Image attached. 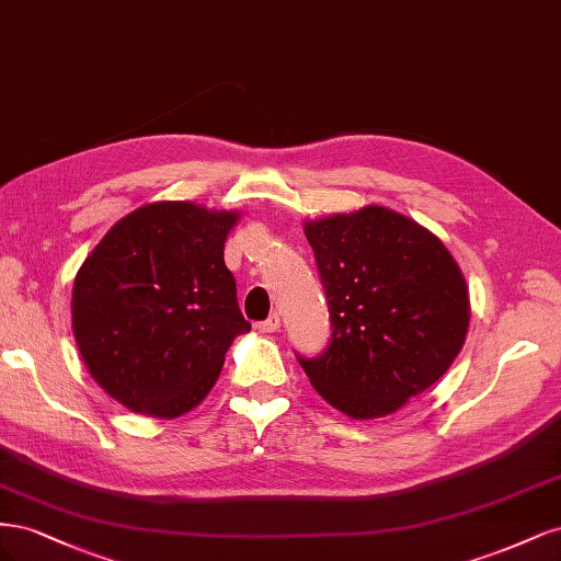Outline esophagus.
Instances as JSON below:
<instances>
[{"label":"esophagus","instance_id":"esophagus-1","mask_svg":"<svg viewBox=\"0 0 561 561\" xmlns=\"http://www.w3.org/2000/svg\"><path fill=\"white\" fill-rule=\"evenodd\" d=\"M280 328V318H278V313H271L266 320H262V322H257V330L260 332H276Z\"/></svg>","mask_w":561,"mask_h":561}]
</instances>
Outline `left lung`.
I'll return each instance as SVG.
<instances>
[{"mask_svg": "<svg viewBox=\"0 0 561 561\" xmlns=\"http://www.w3.org/2000/svg\"><path fill=\"white\" fill-rule=\"evenodd\" d=\"M328 295L332 339L301 358L322 400L381 419L431 388L463 348L468 285L445 243L414 219L365 206L304 225Z\"/></svg>", "mask_w": 561, "mask_h": 561, "instance_id": "1", "label": "left lung"}]
</instances>
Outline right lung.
Returning a JSON list of instances; mask_svg holds the SVG:
<instances>
[{
  "label": "right lung",
  "mask_w": 561,
  "mask_h": 561,
  "mask_svg": "<svg viewBox=\"0 0 561 561\" xmlns=\"http://www.w3.org/2000/svg\"><path fill=\"white\" fill-rule=\"evenodd\" d=\"M233 210L159 201L133 210L81 264L72 332L95 383L135 414L182 416L250 332L225 264Z\"/></svg>",
  "instance_id": "obj_1"
}]
</instances>
